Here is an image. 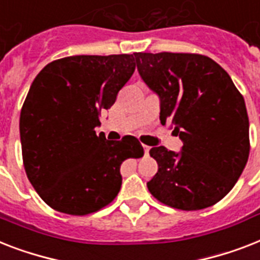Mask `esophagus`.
<instances>
[{
	"label": "esophagus",
	"mask_w": 260,
	"mask_h": 260,
	"mask_svg": "<svg viewBox=\"0 0 260 260\" xmlns=\"http://www.w3.org/2000/svg\"><path fill=\"white\" fill-rule=\"evenodd\" d=\"M143 148H144V153H145V155H148V152H149V147H148V145H143Z\"/></svg>",
	"instance_id": "obj_1"
}]
</instances>
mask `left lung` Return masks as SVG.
Masks as SVG:
<instances>
[{"instance_id":"1","label":"left lung","mask_w":260,"mask_h":260,"mask_svg":"<svg viewBox=\"0 0 260 260\" xmlns=\"http://www.w3.org/2000/svg\"><path fill=\"white\" fill-rule=\"evenodd\" d=\"M141 79L160 97V121L175 125L181 152L153 147L157 174L147 183L160 203L183 211L216 204L246 167V104L229 73L196 53H134Z\"/></svg>"}]
</instances>
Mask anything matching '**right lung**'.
<instances>
[{
	"label": "right lung",
	"mask_w": 260,
	"mask_h": 260,
	"mask_svg": "<svg viewBox=\"0 0 260 260\" xmlns=\"http://www.w3.org/2000/svg\"><path fill=\"white\" fill-rule=\"evenodd\" d=\"M135 68L132 54L69 56L31 82L20 116L22 161L53 210L84 216L107 207L121 187V163L144 155L136 137L109 141L94 131Z\"/></svg>",
	"instance_id": "obj_1"
}]
</instances>
